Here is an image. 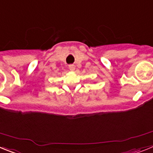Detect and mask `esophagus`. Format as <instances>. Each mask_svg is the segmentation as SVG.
<instances>
[{"label": "esophagus", "mask_w": 153, "mask_h": 153, "mask_svg": "<svg viewBox=\"0 0 153 153\" xmlns=\"http://www.w3.org/2000/svg\"><path fill=\"white\" fill-rule=\"evenodd\" d=\"M69 69H70L71 71H74V70H75V66H74V64H70L69 65Z\"/></svg>", "instance_id": "esophagus-1"}]
</instances>
